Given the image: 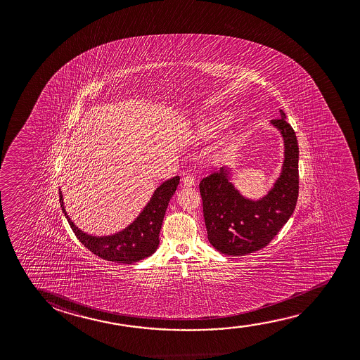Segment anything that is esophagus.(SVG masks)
<instances>
[{
	"mask_svg": "<svg viewBox=\"0 0 360 360\" xmlns=\"http://www.w3.org/2000/svg\"><path fill=\"white\" fill-rule=\"evenodd\" d=\"M182 182L184 187H192L195 184V177L192 174H187L186 177H183Z\"/></svg>",
	"mask_w": 360,
	"mask_h": 360,
	"instance_id": "obj_1",
	"label": "esophagus"
}]
</instances>
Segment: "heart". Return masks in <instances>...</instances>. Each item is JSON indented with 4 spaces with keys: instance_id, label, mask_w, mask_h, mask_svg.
Listing matches in <instances>:
<instances>
[{
    "instance_id": "b5f03b06",
    "label": "heart",
    "mask_w": 360,
    "mask_h": 360,
    "mask_svg": "<svg viewBox=\"0 0 360 360\" xmlns=\"http://www.w3.org/2000/svg\"><path fill=\"white\" fill-rule=\"evenodd\" d=\"M231 114L224 110L214 112L197 122L193 129L189 131L191 139L195 143L208 142L217 138L218 134L230 123Z\"/></svg>"
}]
</instances>
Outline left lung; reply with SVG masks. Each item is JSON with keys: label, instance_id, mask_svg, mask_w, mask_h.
Instances as JSON below:
<instances>
[{"label": "left lung", "instance_id": "1", "mask_svg": "<svg viewBox=\"0 0 360 360\" xmlns=\"http://www.w3.org/2000/svg\"><path fill=\"white\" fill-rule=\"evenodd\" d=\"M280 115L271 124L283 136L285 160L280 177L265 197L245 198L231 182L226 167L200 181L207 236L221 254L242 256L265 248L294 213L299 195V146L283 110Z\"/></svg>", "mask_w": 360, "mask_h": 360}]
</instances>
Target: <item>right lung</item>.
Masks as SVG:
<instances>
[{
  "label": "right lung",
  "mask_w": 360,
  "mask_h": 360,
  "mask_svg": "<svg viewBox=\"0 0 360 360\" xmlns=\"http://www.w3.org/2000/svg\"><path fill=\"white\" fill-rule=\"evenodd\" d=\"M178 183V176L162 183L160 187L154 191L147 206L144 207V210L133 221V224L110 236H91L77 229L66 213L61 191L60 205L77 240L82 242L89 251L106 261L119 264H133L154 254L158 248L162 222L172 195H174L177 189Z\"/></svg>",
  "instance_id": "obj_1"
}]
</instances>
